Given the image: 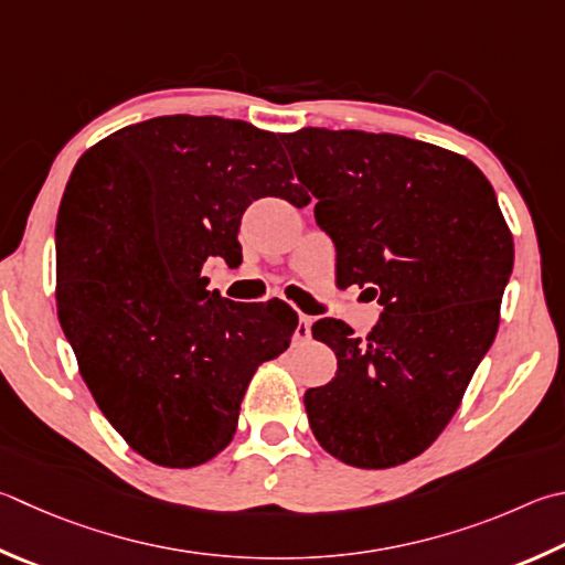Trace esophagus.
I'll list each match as a JSON object with an SVG mask.
<instances>
[{
  "mask_svg": "<svg viewBox=\"0 0 565 565\" xmlns=\"http://www.w3.org/2000/svg\"><path fill=\"white\" fill-rule=\"evenodd\" d=\"M311 326H313V318L301 313V316H299V326H296V331H294L296 341H306V338L311 335Z\"/></svg>",
  "mask_w": 565,
  "mask_h": 565,
  "instance_id": "esophagus-1",
  "label": "esophagus"
}]
</instances>
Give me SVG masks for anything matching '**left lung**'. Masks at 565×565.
Returning <instances> with one entry per match:
<instances>
[{"instance_id":"8db88e82","label":"left lung","mask_w":565,"mask_h":565,"mask_svg":"<svg viewBox=\"0 0 565 565\" xmlns=\"http://www.w3.org/2000/svg\"><path fill=\"white\" fill-rule=\"evenodd\" d=\"M281 140L318 200L343 284L367 286L383 306L367 338L335 318L313 323L338 371L306 390V415L345 465H403L443 433L494 343L514 239L494 188L457 152L365 130L303 128Z\"/></svg>"}]
</instances>
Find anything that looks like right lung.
I'll list each match as a JSON object with an SVG mask.
<instances>
[{
	"label": "right lung",
	"instance_id": "1",
	"mask_svg": "<svg viewBox=\"0 0 565 565\" xmlns=\"http://www.w3.org/2000/svg\"><path fill=\"white\" fill-rule=\"evenodd\" d=\"M259 198L299 207L281 136L220 116L120 128L76 162L56 222L58 321L100 413L162 467H198L237 429L256 367L284 353V301L207 291L210 256L234 264Z\"/></svg>",
	"mask_w": 565,
	"mask_h": 565
}]
</instances>
